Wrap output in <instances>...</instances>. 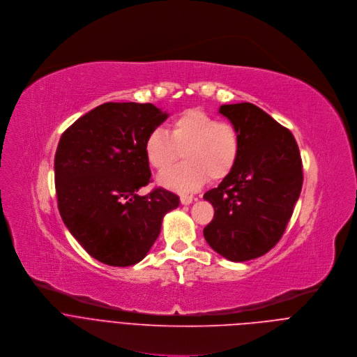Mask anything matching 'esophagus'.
Instances as JSON below:
<instances>
[{
  "label": "esophagus",
  "mask_w": 357,
  "mask_h": 357,
  "mask_svg": "<svg viewBox=\"0 0 357 357\" xmlns=\"http://www.w3.org/2000/svg\"><path fill=\"white\" fill-rule=\"evenodd\" d=\"M180 201H181L183 205H190L194 201V197H191V195H181Z\"/></svg>",
  "instance_id": "1"
}]
</instances>
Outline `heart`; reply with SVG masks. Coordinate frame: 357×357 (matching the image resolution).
Masks as SVG:
<instances>
[{"instance_id":"b5f03b06","label":"heart","mask_w":357,"mask_h":357,"mask_svg":"<svg viewBox=\"0 0 357 357\" xmlns=\"http://www.w3.org/2000/svg\"><path fill=\"white\" fill-rule=\"evenodd\" d=\"M241 148L238 129L201 109H187L169 122L167 132H149L144 144L148 163L162 173L183 153L186 162L159 177V184L190 192L206 183L225 178L236 165Z\"/></svg>"}]
</instances>
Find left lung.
Segmentation results:
<instances>
[{
	"label": "left lung",
	"mask_w": 357,
	"mask_h": 357,
	"mask_svg": "<svg viewBox=\"0 0 357 357\" xmlns=\"http://www.w3.org/2000/svg\"><path fill=\"white\" fill-rule=\"evenodd\" d=\"M238 129L232 172L204 194L215 209L204 228L208 245L231 261L263 256L282 236L303 187V163L293 133L250 102L221 105Z\"/></svg>",
	"instance_id": "left-lung-1"
}]
</instances>
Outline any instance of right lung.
Instances as JSON below:
<instances>
[{
  "mask_svg": "<svg viewBox=\"0 0 357 357\" xmlns=\"http://www.w3.org/2000/svg\"><path fill=\"white\" fill-rule=\"evenodd\" d=\"M169 114L153 104L105 102L60 137L54 184L60 217L98 261L139 263L158 239L166 213L180 198L163 188L139 195L151 181L145 139Z\"/></svg>",
  "mask_w": 357,
  "mask_h": 357,
  "instance_id": "obj_1",
  "label": "right lung"
}]
</instances>
